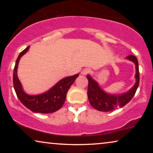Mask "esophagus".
Returning <instances> with one entry per match:
<instances>
[{"instance_id":"obj_1","label":"esophagus","mask_w":153,"mask_h":153,"mask_svg":"<svg viewBox=\"0 0 153 153\" xmlns=\"http://www.w3.org/2000/svg\"><path fill=\"white\" fill-rule=\"evenodd\" d=\"M91 72V70L88 68H85L83 69V70L81 71V74L83 75H86L88 74H89V73Z\"/></svg>"}]
</instances>
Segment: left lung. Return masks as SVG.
Returning <instances> with one entry per match:
<instances>
[{"label": "left lung", "instance_id": "1", "mask_svg": "<svg viewBox=\"0 0 153 153\" xmlns=\"http://www.w3.org/2000/svg\"><path fill=\"white\" fill-rule=\"evenodd\" d=\"M127 60H130L135 64L136 66V83L134 86L126 93L119 95H111L104 92L90 75H87L88 80V98L91 105L95 109L100 111H111L116 108H122L132 99L139 84V63L137 57L130 55L127 56Z\"/></svg>", "mask_w": 153, "mask_h": 153}]
</instances>
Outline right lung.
Returning a JSON list of instances; mask_svg holds the SVG:
<instances>
[{"label": "right lung", "instance_id": "add662e5", "mask_svg": "<svg viewBox=\"0 0 153 153\" xmlns=\"http://www.w3.org/2000/svg\"><path fill=\"white\" fill-rule=\"evenodd\" d=\"M29 47L30 46L21 52L16 60L13 73L14 91L20 102L32 111L40 114H50L55 112L59 110L63 105L66 99L67 93L72 83L79 76V74L61 79L49 91L40 95H28L23 90L22 83L17 76V68L20 58L28 51Z\"/></svg>", "mask_w": 153, "mask_h": 153}]
</instances>
